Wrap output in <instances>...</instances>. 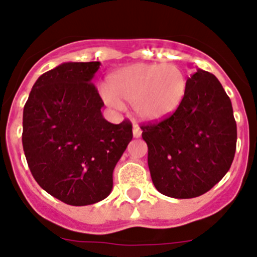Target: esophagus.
<instances>
[{"mask_svg": "<svg viewBox=\"0 0 257 257\" xmlns=\"http://www.w3.org/2000/svg\"><path fill=\"white\" fill-rule=\"evenodd\" d=\"M132 134H134L135 139H139V137H141L142 131H141V130H140L139 126L134 125V126H132Z\"/></svg>", "mask_w": 257, "mask_h": 257, "instance_id": "34e87169", "label": "esophagus"}]
</instances>
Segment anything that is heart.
Masks as SVG:
<instances>
[{"instance_id": "heart-1", "label": "heart", "mask_w": 257, "mask_h": 257, "mask_svg": "<svg viewBox=\"0 0 257 257\" xmlns=\"http://www.w3.org/2000/svg\"><path fill=\"white\" fill-rule=\"evenodd\" d=\"M186 91L187 77L177 65L140 62L111 73L102 97L115 108L131 103L136 118L152 123L174 115Z\"/></svg>"}]
</instances>
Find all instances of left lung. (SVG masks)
<instances>
[{
  "label": "left lung",
  "mask_w": 257,
  "mask_h": 257,
  "mask_svg": "<svg viewBox=\"0 0 257 257\" xmlns=\"http://www.w3.org/2000/svg\"><path fill=\"white\" fill-rule=\"evenodd\" d=\"M157 191L174 199L205 194L230 170L237 130L231 101L212 73L197 68L176 112L142 126Z\"/></svg>",
  "instance_id": "1"
}]
</instances>
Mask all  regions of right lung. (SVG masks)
<instances>
[{"label":"right lung","instance_id":"add662e5","mask_svg":"<svg viewBox=\"0 0 257 257\" xmlns=\"http://www.w3.org/2000/svg\"><path fill=\"white\" fill-rule=\"evenodd\" d=\"M101 62H65L37 78L24 107L22 145L37 184L72 206L110 195L132 125L103 118L92 78Z\"/></svg>","mask_w":257,"mask_h":257}]
</instances>
